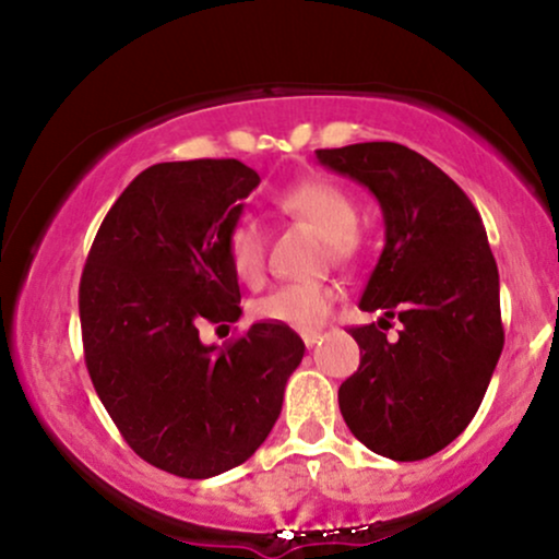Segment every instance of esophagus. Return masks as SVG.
<instances>
[{
  "label": "esophagus",
  "mask_w": 559,
  "mask_h": 559,
  "mask_svg": "<svg viewBox=\"0 0 559 559\" xmlns=\"http://www.w3.org/2000/svg\"><path fill=\"white\" fill-rule=\"evenodd\" d=\"M301 342L312 349V346L320 342V331H301Z\"/></svg>",
  "instance_id": "34e87169"
}]
</instances>
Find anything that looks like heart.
<instances>
[{
	"label": "heart",
	"instance_id": "1",
	"mask_svg": "<svg viewBox=\"0 0 559 559\" xmlns=\"http://www.w3.org/2000/svg\"><path fill=\"white\" fill-rule=\"evenodd\" d=\"M278 204L284 213L310 223L323 236L331 258H352L360 213L349 191L325 178H310L286 189L278 197ZM223 249L230 271L241 284L254 288L265 281V236L258 223L247 217L236 221L223 236ZM333 301H336V286L331 284H284L254 305V316L267 323L310 331L323 323Z\"/></svg>",
	"mask_w": 559,
	"mask_h": 559
}]
</instances>
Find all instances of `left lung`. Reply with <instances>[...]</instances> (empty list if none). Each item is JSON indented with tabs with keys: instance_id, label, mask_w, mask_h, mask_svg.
<instances>
[{
	"instance_id": "obj_1",
	"label": "left lung",
	"mask_w": 559,
	"mask_h": 559,
	"mask_svg": "<svg viewBox=\"0 0 559 559\" xmlns=\"http://www.w3.org/2000/svg\"><path fill=\"white\" fill-rule=\"evenodd\" d=\"M316 155L378 199L386 228L360 299V310L381 318L349 329L360 368L338 389V407L376 454L426 460L478 413L504 346L499 271L484 221L444 170L394 141ZM394 314L401 336L386 340Z\"/></svg>"
}]
</instances>
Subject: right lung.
<instances>
[{"instance_id":"right-lung-1","label":"right lung","mask_w":559,"mask_h":559,"mask_svg":"<svg viewBox=\"0 0 559 559\" xmlns=\"http://www.w3.org/2000/svg\"><path fill=\"white\" fill-rule=\"evenodd\" d=\"M260 176L239 159L159 163L102 221L81 275L83 355L128 447L181 478L247 463L281 415L305 342L254 323L226 349L199 323H236L239 278L223 236Z\"/></svg>"}]
</instances>
